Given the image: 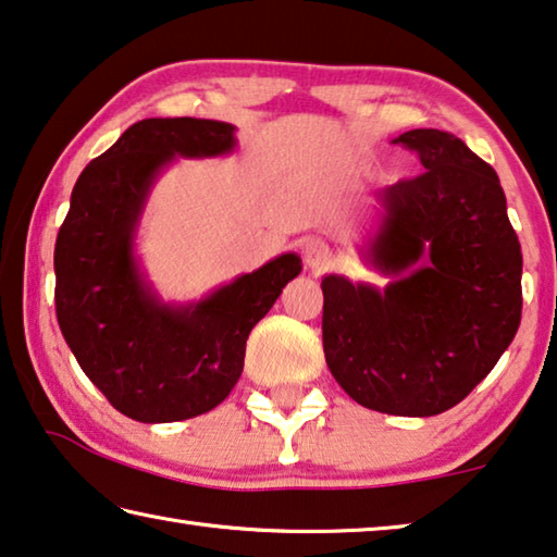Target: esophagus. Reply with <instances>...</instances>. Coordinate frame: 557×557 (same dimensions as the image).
<instances>
[{"label": "esophagus", "mask_w": 557, "mask_h": 557, "mask_svg": "<svg viewBox=\"0 0 557 557\" xmlns=\"http://www.w3.org/2000/svg\"><path fill=\"white\" fill-rule=\"evenodd\" d=\"M301 256H305L307 268H312L317 272L324 270L329 262H332V250H329V245L322 240H307Z\"/></svg>", "instance_id": "obj_1"}]
</instances>
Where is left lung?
Listing matches in <instances>:
<instances>
[{
  "label": "left lung",
  "instance_id": "8db88e82",
  "mask_svg": "<svg viewBox=\"0 0 557 557\" xmlns=\"http://www.w3.org/2000/svg\"><path fill=\"white\" fill-rule=\"evenodd\" d=\"M393 145L425 174L379 191L363 258L383 289L326 275L324 356L363 408L430 418L482 383L521 324V243L498 176L459 137L410 129Z\"/></svg>",
  "mask_w": 557,
  "mask_h": 557
}]
</instances>
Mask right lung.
Instances as JSON below:
<instances>
[{"mask_svg":"<svg viewBox=\"0 0 557 557\" xmlns=\"http://www.w3.org/2000/svg\"><path fill=\"white\" fill-rule=\"evenodd\" d=\"M235 127L219 120H139L83 169L55 238V317L75 361L110 405L137 422L213 410L243 373L245 342L301 272L285 252L211 295L172 305L139 268L137 228L176 157H223Z\"/></svg>","mask_w":557,"mask_h":557,"instance_id":"add662e5","label":"right lung"}]
</instances>
